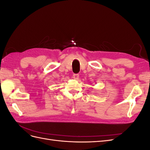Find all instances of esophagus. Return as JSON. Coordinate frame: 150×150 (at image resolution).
Masks as SVG:
<instances>
[{"label": "esophagus", "instance_id": "1", "mask_svg": "<svg viewBox=\"0 0 150 150\" xmlns=\"http://www.w3.org/2000/svg\"><path fill=\"white\" fill-rule=\"evenodd\" d=\"M79 76L78 74H73V76H72V78H73V79L75 80H78L79 79Z\"/></svg>", "mask_w": 150, "mask_h": 150}]
</instances>
